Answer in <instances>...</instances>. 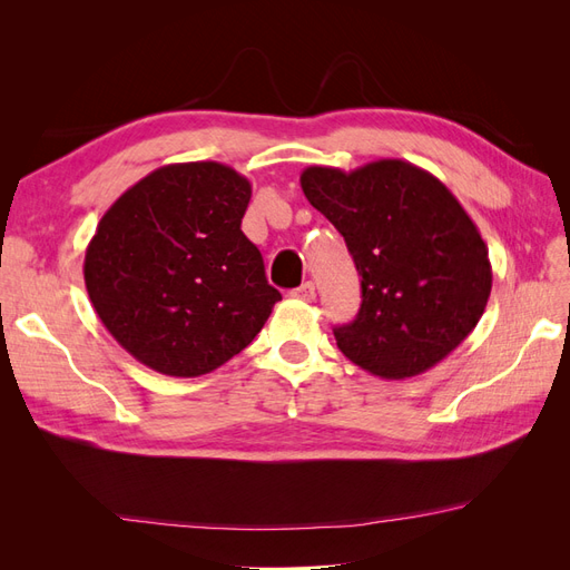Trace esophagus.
<instances>
[{"instance_id":"1","label":"esophagus","mask_w":570,"mask_h":570,"mask_svg":"<svg viewBox=\"0 0 570 570\" xmlns=\"http://www.w3.org/2000/svg\"><path fill=\"white\" fill-rule=\"evenodd\" d=\"M292 297L295 299H302V302H314L316 299V285L308 281L304 285H299L297 289H292Z\"/></svg>"}]
</instances>
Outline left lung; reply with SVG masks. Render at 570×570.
<instances>
[{"mask_svg": "<svg viewBox=\"0 0 570 570\" xmlns=\"http://www.w3.org/2000/svg\"><path fill=\"white\" fill-rule=\"evenodd\" d=\"M312 202L347 243L361 308L340 352L385 381L425 373L471 335L492 292L488 245L446 185L402 159L308 166Z\"/></svg>", "mask_w": 570, "mask_h": 570, "instance_id": "1", "label": "left lung"}]
</instances>
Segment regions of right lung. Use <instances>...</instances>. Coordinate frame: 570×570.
Returning <instances> with one entry per match:
<instances>
[{"label":"right lung","instance_id":"right-lung-1","mask_svg":"<svg viewBox=\"0 0 570 570\" xmlns=\"http://www.w3.org/2000/svg\"><path fill=\"white\" fill-rule=\"evenodd\" d=\"M252 183L218 161L168 164L101 216L85 249L99 321L151 371L197 377L262 331L281 292L239 223Z\"/></svg>","mask_w":570,"mask_h":570}]
</instances>
